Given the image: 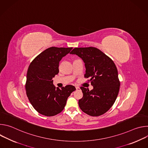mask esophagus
Here are the masks:
<instances>
[{
    "label": "esophagus",
    "mask_w": 148,
    "mask_h": 148,
    "mask_svg": "<svg viewBox=\"0 0 148 148\" xmlns=\"http://www.w3.org/2000/svg\"><path fill=\"white\" fill-rule=\"evenodd\" d=\"M75 88H76V90H77V91L80 90V88H79V87H75Z\"/></svg>",
    "instance_id": "34e87169"
}]
</instances>
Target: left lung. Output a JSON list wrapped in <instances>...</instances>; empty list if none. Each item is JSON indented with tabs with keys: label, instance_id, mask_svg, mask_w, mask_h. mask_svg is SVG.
I'll use <instances>...</instances> for the list:
<instances>
[{
	"label": "left lung",
	"instance_id": "1",
	"mask_svg": "<svg viewBox=\"0 0 148 148\" xmlns=\"http://www.w3.org/2000/svg\"><path fill=\"white\" fill-rule=\"evenodd\" d=\"M85 63L86 78H90L93 89L81 87L83 97L78 101L80 109L86 114L98 116L107 112L118 95L120 82L114 61L95 47L75 48L70 53Z\"/></svg>",
	"mask_w": 148,
	"mask_h": 148
}]
</instances>
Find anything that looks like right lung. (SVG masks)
I'll return each mask as SVG.
<instances>
[{"mask_svg":"<svg viewBox=\"0 0 148 148\" xmlns=\"http://www.w3.org/2000/svg\"><path fill=\"white\" fill-rule=\"evenodd\" d=\"M72 49L51 47L30 63L26 77V94L33 108L40 114L51 116L60 113L69 97L75 90L71 85L61 89L56 88L52 79L59 72V62Z\"/></svg>","mask_w":148,"mask_h":148,"instance_id":"add662e5","label":"right lung"}]
</instances>
